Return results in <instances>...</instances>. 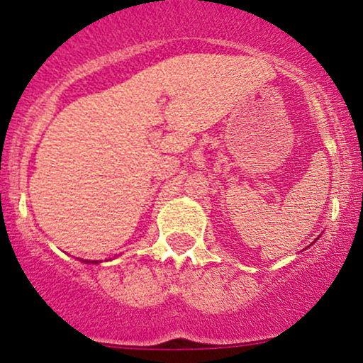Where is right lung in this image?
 Segmentation results:
<instances>
[{"mask_svg":"<svg viewBox=\"0 0 363 363\" xmlns=\"http://www.w3.org/2000/svg\"><path fill=\"white\" fill-rule=\"evenodd\" d=\"M85 262H89V261H85ZM91 262H97V261H91Z\"/></svg>","mask_w":363,"mask_h":363,"instance_id":"right-lung-1","label":"right lung"}]
</instances>
